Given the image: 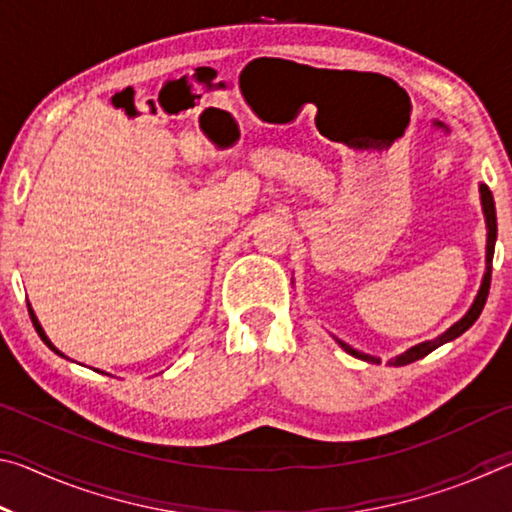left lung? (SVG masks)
Returning <instances> with one entry per match:
<instances>
[{"mask_svg":"<svg viewBox=\"0 0 512 512\" xmlns=\"http://www.w3.org/2000/svg\"><path fill=\"white\" fill-rule=\"evenodd\" d=\"M479 194H481V207H483V216H485V230H488V239H485V273H483L481 287L474 296V302L470 305V309L465 311V316L461 320H456V323L449 329H445L443 334H438L436 339H431V341H422L418 345H413V348H409L406 352L397 354V357H393V359H388V366H406V363H413V361H418L422 357H427L429 352L440 348V345L458 339V336L467 332V329H470L476 323V318L481 316L485 300H488V291H490L492 255H495V241H497V212H495V198H492V192L488 189V185L481 183ZM336 343H339L345 352L352 354V357H357L361 361H368V363H379L377 357H372V354H366L361 350H354L352 345L343 343L341 339H336Z\"/></svg>","mask_w":512,"mask_h":512,"instance_id":"left-lung-1","label":"left lung"}]
</instances>
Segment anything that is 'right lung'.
I'll use <instances>...</instances> for the list:
<instances>
[{"label": "right lung", "mask_w": 512, "mask_h": 512, "mask_svg": "<svg viewBox=\"0 0 512 512\" xmlns=\"http://www.w3.org/2000/svg\"><path fill=\"white\" fill-rule=\"evenodd\" d=\"M29 314H31V320H33V325H36V332L40 334V339H42V341H45V343L49 345V348H51V350H54L56 354H60V357H65V354H63V352H60V350L56 348V345L49 341V336L45 334V329H42V325H40V320L36 318V314H33V309H31V305H29ZM65 359H67V357H65Z\"/></svg>", "instance_id": "right-lung-1"}]
</instances>
